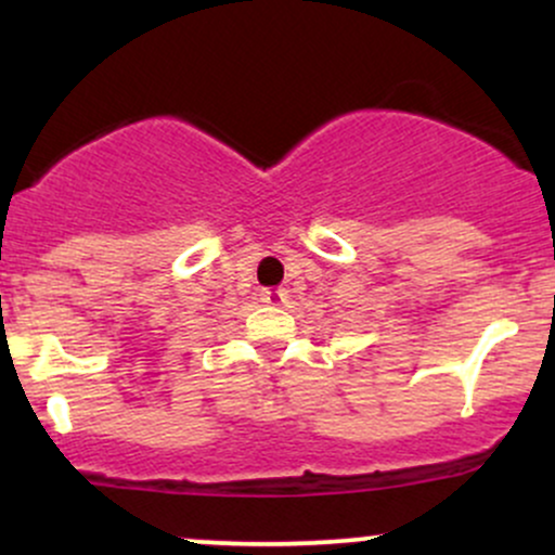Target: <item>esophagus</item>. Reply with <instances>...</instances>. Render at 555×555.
I'll return each mask as SVG.
<instances>
[{
    "label": "esophagus",
    "mask_w": 555,
    "mask_h": 555,
    "mask_svg": "<svg viewBox=\"0 0 555 555\" xmlns=\"http://www.w3.org/2000/svg\"><path fill=\"white\" fill-rule=\"evenodd\" d=\"M266 305H273V308H279V305L286 302V289H263V295H260Z\"/></svg>",
    "instance_id": "1"
}]
</instances>
